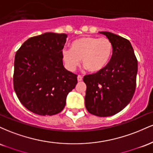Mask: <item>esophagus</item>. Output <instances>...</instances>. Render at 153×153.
Wrapping results in <instances>:
<instances>
[{
	"label": "esophagus",
	"instance_id": "obj_1",
	"mask_svg": "<svg viewBox=\"0 0 153 153\" xmlns=\"http://www.w3.org/2000/svg\"><path fill=\"white\" fill-rule=\"evenodd\" d=\"M82 80V76L80 75H78V81H81Z\"/></svg>",
	"mask_w": 153,
	"mask_h": 153
}]
</instances>
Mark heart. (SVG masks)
<instances>
[{"mask_svg":"<svg viewBox=\"0 0 153 153\" xmlns=\"http://www.w3.org/2000/svg\"><path fill=\"white\" fill-rule=\"evenodd\" d=\"M114 47L111 42L106 37L83 36L71 44V49H63L62 59L69 71H74L82 64L91 73H99L109 64Z\"/></svg>","mask_w":153,"mask_h":153,"instance_id":"1","label":"heart"}]
</instances>
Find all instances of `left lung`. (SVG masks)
Segmentation results:
<instances>
[{"label": "left lung", "mask_w": 153, "mask_h": 153, "mask_svg": "<svg viewBox=\"0 0 153 153\" xmlns=\"http://www.w3.org/2000/svg\"><path fill=\"white\" fill-rule=\"evenodd\" d=\"M114 47L109 64L102 71L85 75V104L91 114L105 117L114 115L127 106L134 96L137 59L127 39L108 31H101Z\"/></svg>", "instance_id": "1"}]
</instances>
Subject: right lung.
I'll use <instances>...</instances> for the list:
<instances>
[{"instance_id":"1","label":"right lung","mask_w":153,"mask_h":153,"mask_svg":"<svg viewBox=\"0 0 153 153\" xmlns=\"http://www.w3.org/2000/svg\"><path fill=\"white\" fill-rule=\"evenodd\" d=\"M68 35L47 32L28 39L16 52L13 88L33 113L54 115L64 108L78 75L63 66L62 50Z\"/></svg>"}]
</instances>
